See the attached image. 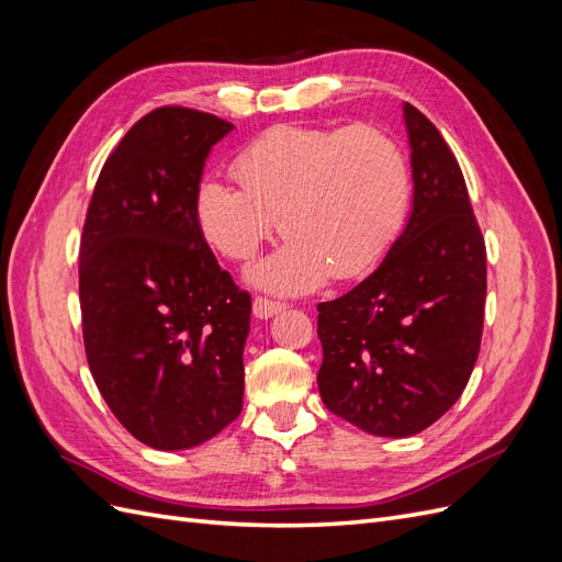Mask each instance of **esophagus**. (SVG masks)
<instances>
[{
    "label": "esophagus",
    "instance_id": "1",
    "mask_svg": "<svg viewBox=\"0 0 562 562\" xmlns=\"http://www.w3.org/2000/svg\"><path fill=\"white\" fill-rule=\"evenodd\" d=\"M285 310L283 302H274V300H267V297H255L252 300V314L255 318H271L277 316L279 312Z\"/></svg>",
    "mask_w": 562,
    "mask_h": 562
}]
</instances>
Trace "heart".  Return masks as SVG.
Masks as SVG:
<instances>
[{
	"label": "heart",
	"instance_id": "1",
	"mask_svg": "<svg viewBox=\"0 0 562 562\" xmlns=\"http://www.w3.org/2000/svg\"><path fill=\"white\" fill-rule=\"evenodd\" d=\"M239 187L199 184V229L220 255L250 260L279 227L291 236L248 269V281L277 295L312 293L330 274L351 279L375 267L411 213V168L389 135L283 124L234 159Z\"/></svg>",
	"mask_w": 562,
	"mask_h": 562
}]
</instances>
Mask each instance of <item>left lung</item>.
Returning <instances> with one entry per match:
<instances>
[{
    "instance_id": "1",
    "label": "left lung",
    "mask_w": 562,
    "mask_h": 562,
    "mask_svg": "<svg viewBox=\"0 0 562 562\" xmlns=\"http://www.w3.org/2000/svg\"><path fill=\"white\" fill-rule=\"evenodd\" d=\"M413 206L380 267L318 304V391L372 436L405 438L443 417L479 359L485 241L443 135L403 103Z\"/></svg>"
}]
</instances>
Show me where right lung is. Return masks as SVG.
Segmentation results:
<instances>
[{
    "mask_svg": "<svg viewBox=\"0 0 562 562\" xmlns=\"http://www.w3.org/2000/svg\"><path fill=\"white\" fill-rule=\"evenodd\" d=\"M229 131L184 108L143 116L100 171L81 234L91 375L155 450L206 443L244 407L250 295L220 269L194 213L203 166Z\"/></svg>",
    "mask_w": 562,
    "mask_h": 562,
    "instance_id": "obj_1",
    "label": "right lung"
}]
</instances>
